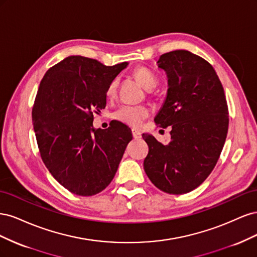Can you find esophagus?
<instances>
[{"label": "esophagus", "mask_w": 257, "mask_h": 257, "mask_svg": "<svg viewBox=\"0 0 257 257\" xmlns=\"http://www.w3.org/2000/svg\"><path fill=\"white\" fill-rule=\"evenodd\" d=\"M132 134H133V137H134L135 139L142 138V133H141V132L137 131V130H135V128L132 130Z\"/></svg>", "instance_id": "obj_1"}]
</instances>
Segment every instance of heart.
I'll return each mask as SVG.
<instances>
[{"label": "heart", "instance_id": "b5f03b06", "mask_svg": "<svg viewBox=\"0 0 257 257\" xmlns=\"http://www.w3.org/2000/svg\"><path fill=\"white\" fill-rule=\"evenodd\" d=\"M134 76L136 79L141 82L143 87L147 90H152L158 84V77L155 74L146 66H138L134 69ZM119 79L113 78L109 84H108L106 94L108 97H112L116 89H118ZM150 111L147 107L142 105H123L118 108L113 113L115 120L127 124L130 126L138 127L141 126L144 120H146L149 116Z\"/></svg>", "mask_w": 257, "mask_h": 257}]
</instances>
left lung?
Returning a JSON list of instances; mask_svg holds the SVG:
<instances>
[{"label": "left lung", "mask_w": 257, "mask_h": 257, "mask_svg": "<svg viewBox=\"0 0 257 257\" xmlns=\"http://www.w3.org/2000/svg\"><path fill=\"white\" fill-rule=\"evenodd\" d=\"M159 67L168 77L165 103L155 116L172 126L167 145L144 134L149 147L144 168L151 182L168 194L193 191L211 174L228 131V107L212 65L188 50L162 54Z\"/></svg>", "instance_id": "left-lung-1"}]
</instances>
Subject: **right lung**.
<instances>
[{"label":"right lung","mask_w":257,"mask_h":257,"mask_svg":"<svg viewBox=\"0 0 257 257\" xmlns=\"http://www.w3.org/2000/svg\"><path fill=\"white\" fill-rule=\"evenodd\" d=\"M127 62L106 66L72 56L50 67L40 83L32 120L41 158L52 177L79 196H92L113 179L132 132L119 121L93 128L106 90Z\"/></svg>","instance_id":"1"}]
</instances>
